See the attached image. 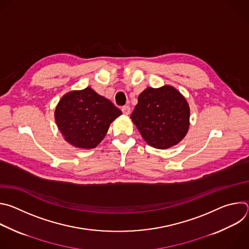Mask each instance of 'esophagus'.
<instances>
[{
    "label": "esophagus",
    "instance_id": "1",
    "mask_svg": "<svg viewBox=\"0 0 249 249\" xmlns=\"http://www.w3.org/2000/svg\"><path fill=\"white\" fill-rule=\"evenodd\" d=\"M121 110H122V113L124 115H129L130 112H131V108H130V106H128V105L123 106V107L121 108Z\"/></svg>",
    "mask_w": 249,
    "mask_h": 249
}]
</instances>
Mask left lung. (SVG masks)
Masks as SVG:
<instances>
[{"label":"left lung","mask_w":249,"mask_h":249,"mask_svg":"<svg viewBox=\"0 0 249 249\" xmlns=\"http://www.w3.org/2000/svg\"><path fill=\"white\" fill-rule=\"evenodd\" d=\"M190 109L184 96L174 88H147L138 97L131 114L142 137L156 149H168L185 137Z\"/></svg>","instance_id":"left-lung-1"}]
</instances>
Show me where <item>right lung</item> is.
<instances>
[{"mask_svg": "<svg viewBox=\"0 0 249 249\" xmlns=\"http://www.w3.org/2000/svg\"><path fill=\"white\" fill-rule=\"evenodd\" d=\"M122 112L92 89L66 93L55 109V120L65 140L77 148H95L110 123Z\"/></svg>", "mask_w": 249, "mask_h": 249, "instance_id": "right-lung-1", "label": "right lung"}]
</instances>
